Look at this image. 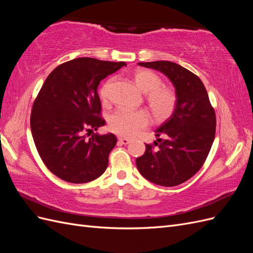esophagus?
Segmentation results:
<instances>
[{"label": "esophagus", "instance_id": "34e87169", "mask_svg": "<svg viewBox=\"0 0 253 253\" xmlns=\"http://www.w3.org/2000/svg\"><path fill=\"white\" fill-rule=\"evenodd\" d=\"M118 141H119L120 143H122V144H127V143L131 142V139L125 138V137H119V138H118Z\"/></svg>", "mask_w": 253, "mask_h": 253}]
</instances>
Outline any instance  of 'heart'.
<instances>
[{"label":"heart","mask_w":253,"mask_h":253,"mask_svg":"<svg viewBox=\"0 0 253 253\" xmlns=\"http://www.w3.org/2000/svg\"><path fill=\"white\" fill-rule=\"evenodd\" d=\"M134 80L138 87L144 91L145 100L148 102L152 115L157 120H165L174 113L177 105L176 90L167 85H162V78L150 70L140 68L134 73ZM111 82H106L100 89V97L106 100L109 96ZM149 115L143 110L128 111L119 109L109 117V128L119 136H132L138 129L147 126L149 124Z\"/></svg>","instance_id":"heart-1"}]
</instances>
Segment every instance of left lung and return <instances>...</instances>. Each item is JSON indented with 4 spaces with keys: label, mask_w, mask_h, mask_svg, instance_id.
Here are the masks:
<instances>
[{
    "label": "left lung",
    "mask_w": 253,
    "mask_h": 253,
    "mask_svg": "<svg viewBox=\"0 0 253 253\" xmlns=\"http://www.w3.org/2000/svg\"><path fill=\"white\" fill-rule=\"evenodd\" d=\"M171 80L177 94L172 116L156 131L154 144H145L144 154L136 158L138 171L153 183L174 187L200 171L215 137L216 117L202 80L187 68L170 61L140 62ZM157 146V148L155 147Z\"/></svg>",
    "instance_id": "left-lung-1"
}]
</instances>
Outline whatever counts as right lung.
I'll use <instances>...</instances> for the list:
<instances>
[{"instance_id": "1", "label": "right lung", "mask_w": 253, "mask_h": 253, "mask_svg": "<svg viewBox=\"0 0 253 253\" xmlns=\"http://www.w3.org/2000/svg\"><path fill=\"white\" fill-rule=\"evenodd\" d=\"M126 62L77 58L60 64L35 99L30 128L38 153L47 169L73 183L101 176L116 145L114 134L86 135L105 125L98 85Z\"/></svg>"}]
</instances>
